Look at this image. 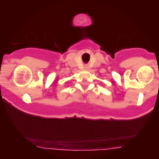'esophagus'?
<instances>
[{"label": "esophagus", "instance_id": "34e87169", "mask_svg": "<svg viewBox=\"0 0 159 159\" xmlns=\"http://www.w3.org/2000/svg\"><path fill=\"white\" fill-rule=\"evenodd\" d=\"M84 69H85V70H89V66H88V65H85V66H84Z\"/></svg>", "mask_w": 159, "mask_h": 159}]
</instances>
